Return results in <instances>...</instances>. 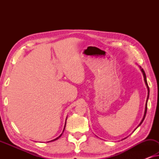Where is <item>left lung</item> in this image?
<instances>
[{
	"label": "left lung",
	"instance_id": "8db88e82",
	"mask_svg": "<svg viewBox=\"0 0 159 159\" xmlns=\"http://www.w3.org/2000/svg\"><path fill=\"white\" fill-rule=\"evenodd\" d=\"M140 70H141V71H142V73H143V77H144L145 83V84H146V87H147V88H148V98H147V100H146V103H145V108L144 116H143L142 121H141L140 123L139 124V125L138 126V127H140L141 124L143 123V120H144V119H145V115H146V112H147V103H148V98H149V93H150V91H149V87H148V82H147V80H146V75H145V73L144 70H143V69L142 68H141L140 66ZM138 127H137V128H138ZM137 128H136V129H137ZM125 138H124V139H125ZM124 139H123V140H124Z\"/></svg>",
	"mask_w": 159,
	"mask_h": 159
}]
</instances>
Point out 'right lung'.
Listing matches in <instances>:
<instances>
[{
  "mask_svg": "<svg viewBox=\"0 0 159 159\" xmlns=\"http://www.w3.org/2000/svg\"><path fill=\"white\" fill-rule=\"evenodd\" d=\"M66 119H67V118H66ZM65 127H66V123H65V125H64V130H63V132H64V131ZM63 132H62V133H61V134H60V135H59V136H58V138H56V139H54V140H51V141H54V140H58V138H60V137L62 135ZM51 141H49V142H51Z\"/></svg>",
  "mask_w": 159,
  "mask_h": 159,
  "instance_id": "obj_1",
  "label": "right lung"
}]
</instances>
